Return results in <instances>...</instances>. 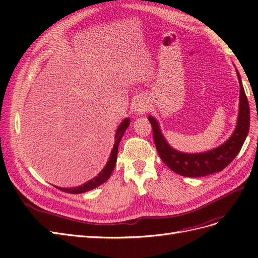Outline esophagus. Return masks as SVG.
Returning <instances> with one entry per match:
<instances>
[{
	"mask_svg": "<svg viewBox=\"0 0 258 258\" xmlns=\"http://www.w3.org/2000/svg\"><path fill=\"white\" fill-rule=\"evenodd\" d=\"M132 107H134V111L136 114L141 115L147 111L148 103L144 98H138L135 100L134 104H132Z\"/></svg>",
	"mask_w": 258,
	"mask_h": 258,
	"instance_id": "1",
	"label": "esophagus"
}]
</instances>
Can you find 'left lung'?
I'll list each match as a JSON object with an SVG mask.
<instances>
[{
  "label": "left lung",
  "mask_w": 258,
  "mask_h": 258,
  "mask_svg": "<svg viewBox=\"0 0 258 258\" xmlns=\"http://www.w3.org/2000/svg\"><path fill=\"white\" fill-rule=\"evenodd\" d=\"M236 71L240 85L237 123L231 136L220 146L201 153H184L177 151L168 143L165 136L162 135L158 120L152 115L147 117L152 124L154 141L159 157L175 173L187 177H200L220 172L235 159L240 152L248 134L249 106L240 74L238 70Z\"/></svg>",
  "instance_id": "1"
}]
</instances>
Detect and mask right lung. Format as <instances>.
<instances>
[{
    "label": "right lung",
    "instance_id": "1",
    "mask_svg": "<svg viewBox=\"0 0 258 258\" xmlns=\"http://www.w3.org/2000/svg\"><path fill=\"white\" fill-rule=\"evenodd\" d=\"M129 124H130V118H128L127 117V118H124L120 122L119 126L117 127L116 132H115V143L112 148V152L110 154V157H108V160L106 162L105 167L100 171V173L97 176H95L86 183H84L80 186H76V187H58V186H54V187H57L58 189L64 191V192H68V194H83V192H86V191L96 188V187L106 182L107 179L110 178L113 170L115 168L116 160H117V152H118V146L121 141L122 136L124 135V132H126L127 128L129 127Z\"/></svg>",
    "mask_w": 258,
    "mask_h": 258
}]
</instances>
